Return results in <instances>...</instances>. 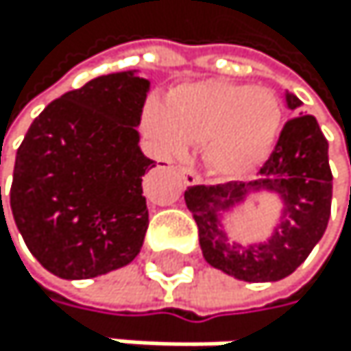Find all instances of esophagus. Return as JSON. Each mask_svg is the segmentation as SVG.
I'll return each instance as SVG.
<instances>
[{
	"label": "esophagus",
	"mask_w": 351,
	"mask_h": 351,
	"mask_svg": "<svg viewBox=\"0 0 351 351\" xmlns=\"http://www.w3.org/2000/svg\"><path fill=\"white\" fill-rule=\"evenodd\" d=\"M179 172H181V177H183V183L185 185H189V187H193V185H197L199 183V174L195 172V170H191V168H179Z\"/></svg>",
	"instance_id": "obj_1"
}]
</instances>
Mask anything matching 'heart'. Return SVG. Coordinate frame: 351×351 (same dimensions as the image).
Returning a JSON list of instances; mask_svg holds the SVG:
<instances>
[{
    "label": "heart",
    "instance_id": "obj_1",
    "mask_svg": "<svg viewBox=\"0 0 351 351\" xmlns=\"http://www.w3.org/2000/svg\"><path fill=\"white\" fill-rule=\"evenodd\" d=\"M143 130L166 158L202 143L206 168L240 179L267 162L282 130V105L269 88L221 80L183 84L143 111Z\"/></svg>",
    "mask_w": 351,
    "mask_h": 351
}]
</instances>
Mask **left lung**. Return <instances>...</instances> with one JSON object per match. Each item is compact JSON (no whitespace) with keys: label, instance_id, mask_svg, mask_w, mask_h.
<instances>
[{"label":"left lung","instance_id":"left-lung-1","mask_svg":"<svg viewBox=\"0 0 351 351\" xmlns=\"http://www.w3.org/2000/svg\"><path fill=\"white\" fill-rule=\"evenodd\" d=\"M285 101L295 113L303 105L291 92H285ZM259 193L280 199V215L268 240L229 241L224 223ZM330 197L328 143L314 115H297L280 132L259 179L189 187L185 204L197 223L199 248L208 265L244 282H278L291 276L324 236Z\"/></svg>","mask_w":351,"mask_h":351}]
</instances>
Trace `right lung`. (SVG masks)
Segmentation results:
<instances>
[{"mask_svg":"<svg viewBox=\"0 0 351 351\" xmlns=\"http://www.w3.org/2000/svg\"><path fill=\"white\" fill-rule=\"evenodd\" d=\"M149 86L138 71L94 77L50 103L27 130L10 208L50 274L97 278L141 252L149 225L143 177L156 162L141 152L136 126Z\"/></svg>","mask_w":351,"mask_h":351,"instance_id":"1","label":"right lung"}]
</instances>
